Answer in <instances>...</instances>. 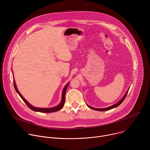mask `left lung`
I'll use <instances>...</instances> for the list:
<instances>
[{
  "mask_svg": "<svg viewBox=\"0 0 150 150\" xmlns=\"http://www.w3.org/2000/svg\"><path fill=\"white\" fill-rule=\"evenodd\" d=\"M129 88L127 90V91H126V93H125V94L124 95V96L122 98V99L118 102H117V103H115V104H114V105H112V106H109V107H107V108H93V107H91V106H89L88 105H87H87L88 106V107H89L90 108H91V109H92V110H96V111H108V110H111V109H113V108H116V107H117V106H118L122 102L124 101V100H125V99L126 98V96H127V93H128V91H129Z\"/></svg>",
  "mask_w": 150,
  "mask_h": 150,
  "instance_id": "obj_1",
  "label": "left lung"
}]
</instances>
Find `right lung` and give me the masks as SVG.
Wrapping results in <instances>:
<instances>
[{"instance_id": "obj_1", "label": "right lung", "mask_w": 150, "mask_h": 150, "mask_svg": "<svg viewBox=\"0 0 150 150\" xmlns=\"http://www.w3.org/2000/svg\"><path fill=\"white\" fill-rule=\"evenodd\" d=\"M69 83H67L65 87H64L63 90V93H62V100L60 103L56 106H54L52 108H36L33 106L32 105H30L28 101H27L23 97L22 95L20 94V93L19 92V91L18 90L16 83H15V81L13 80V86H14V88L16 89V91L18 93V94H19V96L21 97V98L23 99V100L25 102V103L28 105V106L32 110L34 111H36V112H45V113H50V112H56L58 111L59 110H60L63 107L64 105V102H65V94H66V91L67 90V88L68 87V85H69Z\"/></svg>"}]
</instances>
